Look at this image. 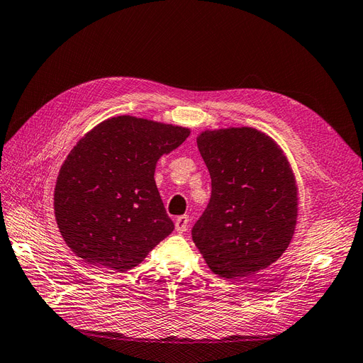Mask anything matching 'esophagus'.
<instances>
[{
  "instance_id": "34e87169",
  "label": "esophagus",
  "mask_w": 363,
  "mask_h": 363,
  "mask_svg": "<svg viewBox=\"0 0 363 363\" xmlns=\"http://www.w3.org/2000/svg\"><path fill=\"white\" fill-rule=\"evenodd\" d=\"M189 216L187 215H182V216H179V218H176V220H174V228H176V231H178V233H184V231H187V228H189Z\"/></svg>"
}]
</instances>
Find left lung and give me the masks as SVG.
Here are the masks:
<instances>
[{
  "instance_id": "8db88e82",
  "label": "left lung",
  "mask_w": 363,
  "mask_h": 363,
  "mask_svg": "<svg viewBox=\"0 0 363 363\" xmlns=\"http://www.w3.org/2000/svg\"><path fill=\"white\" fill-rule=\"evenodd\" d=\"M198 148L211 196L191 228L193 242L215 274H255L291 242L297 187L290 164L270 136L250 127L203 132Z\"/></svg>"
}]
</instances>
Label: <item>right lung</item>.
Masks as SVG:
<instances>
[{
    "mask_svg": "<svg viewBox=\"0 0 363 363\" xmlns=\"http://www.w3.org/2000/svg\"><path fill=\"white\" fill-rule=\"evenodd\" d=\"M189 135L184 127L116 116L73 147L55 187V218L73 253L124 273L172 233L155 169Z\"/></svg>",
    "mask_w": 363,
    "mask_h": 363,
    "instance_id": "right-lung-1",
    "label": "right lung"
}]
</instances>
